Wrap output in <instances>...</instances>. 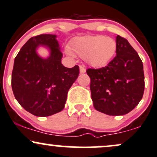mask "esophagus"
Returning <instances> with one entry per match:
<instances>
[{
  "label": "esophagus",
  "instance_id": "esophagus-1",
  "mask_svg": "<svg viewBox=\"0 0 157 157\" xmlns=\"http://www.w3.org/2000/svg\"><path fill=\"white\" fill-rule=\"evenodd\" d=\"M86 71V68L83 66H80V72L81 74H84Z\"/></svg>",
  "mask_w": 157,
  "mask_h": 157
}]
</instances>
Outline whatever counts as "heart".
I'll list each match as a JSON object with an SVG mask.
<instances>
[{"label": "heart", "instance_id": "1", "mask_svg": "<svg viewBox=\"0 0 157 157\" xmlns=\"http://www.w3.org/2000/svg\"><path fill=\"white\" fill-rule=\"evenodd\" d=\"M117 50V43L113 38L104 35L76 37L71 42V48H66V54L75 55L86 60L94 68L103 67L111 61Z\"/></svg>", "mask_w": 157, "mask_h": 157}]
</instances>
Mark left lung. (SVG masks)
<instances>
[{
	"mask_svg": "<svg viewBox=\"0 0 157 157\" xmlns=\"http://www.w3.org/2000/svg\"><path fill=\"white\" fill-rule=\"evenodd\" d=\"M117 56L105 67L89 68L94 107L111 116L129 113L138 105L145 89L143 64L127 40L116 37Z\"/></svg>",
	"mask_w": 157,
	"mask_h": 157,
	"instance_id": "8db88e82",
	"label": "left lung"
}]
</instances>
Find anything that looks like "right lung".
Segmentation results:
<instances>
[{"label": "right lung", "mask_w": 157, "mask_h": 157, "mask_svg": "<svg viewBox=\"0 0 157 157\" xmlns=\"http://www.w3.org/2000/svg\"><path fill=\"white\" fill-rule=\"evenodd\" d=\"M55 35H40L23 45L14 61L12 88L20 105L37 117H48L64 109L67 94L79 75V66L66 68ZM40 45L50 51L46 59L36 52Z\"/></svg>", "instance_id": "obj_1"}]
</instances>
